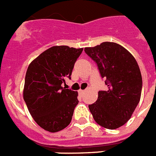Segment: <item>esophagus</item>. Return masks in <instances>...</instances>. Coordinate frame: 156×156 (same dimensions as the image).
<instances>
[{
    "label": "esophagus",
    "mask_w": 156,
    "mask_h": 156,
    "mask_svg": "<svg viewBox=\"0 0 156 156\" xmlns=\"http://www.w3.org/2000/svg\"><path fill=\"white\" fill-rule=\"evenodd\" d=\"M84 90H78V93H79V94H81V95H82V94H84Z\"/></svg>",
    "instance_id": "obj_1"
}]
</instances>
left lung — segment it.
Returning a JSON list of instances; mask_svg holds the SVG:
<instances>
[{"mask_svg": "<svg viewBox=\"0 0 156 156\" xmlns=\"http://www.w3.org/2000/svg\"><path fill=\"white\" fill-rule=\"evenodd\" d=\"M86 54L97 63L107 90L98 91V99L89 105L95 122L107 129L124 125L135 111L141 97L142 75L132 54L115 42L101 43L85 48Z\"/></svg>", "mask_w": 156, "mask_h": 156, "instance_id": "obj_1", "label": "left lung"}]
</instances>
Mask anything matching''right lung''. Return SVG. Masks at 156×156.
<instances>
[{
	"instance_id": "1",
	"label": "right lung",
	"mask_w": 156,
	"mask_h": 156,
	"mask_svg": "<svg viewBox=\"0 0 156 156\" xmlns=\"http://www.w3.org/2000/svg\"><path fill=\"white\" fill-rule=\"evenodd\" d=\"M83 49L53 46L30 63L25 78L23 98L34 121L45 131L58 132L71 122L78 92L63 88Z\"/></svg>"
}]
</instances>
